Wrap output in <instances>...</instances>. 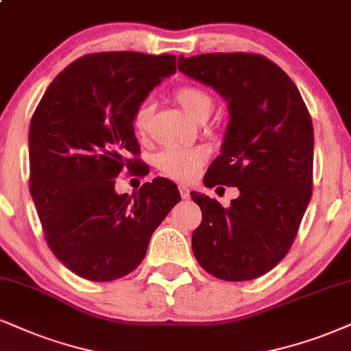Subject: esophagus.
I'll list each match as a JSON object with an SVG mask.
<instances>
[{"label": "esophagus", "instance_id": "esophagus-1", "mask_svg": "<svg viewBox=\"0 0 351 351\" xmlns=\"http://www.w3.org/2000/svg\"><path fill=\"white\" fill-rule=\"evenodd\" d=\"M179 192H180V197H182L184 200L190 198V189L185 187V185H179Z\"/></svg>", "mask_w": 351, "mask_h": 351}]
</instances>
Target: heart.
<instances>
[{
  "instance_id": "b5f03b06",
  "label": "heart",
  "mask_w": 351,
  "mask_h": 351,
  "mask_svg": "<svg viewBox=\"0 0 351 351\" xmlns=\"http://www.w3.org/2000/svg\"><path fill=\"white\" fill-rule=\"evenodd\" d=\"M176 101L182 107L190 119L200 122L202 119H208L213 110V97L205 89L198 86H180L174 93ZM151 104L143 102L133 117V128L138 135H143L148 128L151 119ZM208 159V149L203 146L193 148H169L156 156V167L164 176L180 182H190L198 176L203 164Z\"/></svg>"
}]
</instances>
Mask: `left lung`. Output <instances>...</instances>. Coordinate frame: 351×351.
<instances>
[{
    "instance_id": "1",
    "label": "left lung",
    "mask_w": 351,
    "mask_h": 351,
    "mask_svg": "<svg viewBox=\"0 0 351 351\" xmlns=\"http://www.w3.org/2000/svg\"><path fill=\"white\" fill-rule=\"evenodd\" d=\"M177 68L228 102L221 154L205 187H237L228 208L193 193L202 223L192 249L203 270L219 280L247 281L288 254L313 195L314 130L300 90L278 64L255 53H205Z\"/></svg>"
}]
</instances>
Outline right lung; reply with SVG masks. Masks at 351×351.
I'll use <instances>...</instances> for the list:
<instances>
[{
    "mask_svg": "<svg viewBox=\"0 0 351 351\" xmlns=\"http://www.w3.org/2000/svg\"><path fill=\"white\" fill-rule=\"evenodd\" d=\"M174 55L102 51L81 56L47 88L29 128V190L51 252L90 281L128 275L151 236L180 202L164 177L133 195L115 192L125 167H140L133 117ZM140 174V171L133 172Z\"/></svg>",
    "mask_w": 351,
    "mask_h": 351,
    "instance_id": "add662e5",
    "label": "right lung"
}]
</instances>
